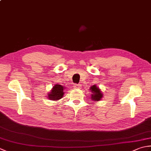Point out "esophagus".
<instances>
[{
  "label": "esophagus",
  "mask_w": 151,
  "mask_h": 151,
  "mask_svg": "<svg viewBox=\"0 0 151 151\" xmlns=\"http://www.w3.org/2000/svg\"><path fill=\"white\" fill-rule=\"evenodd\" d=\"M73 87H74V88H75V89H79L81 87V85H80V84H75V85L73 86Z\"/></svg>",
  "instance_id": "obj_1"
}]
</instances>
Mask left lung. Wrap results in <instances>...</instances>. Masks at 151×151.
<instances>
[{"label": "left lung", "mask_w": 151, "mask_h": 151, "mask_svg": "<svg viewBox=\"0 0 151 151\" xmlns=\"http://www.w3.org/2000/svg\"><path fill=\"white\" fill-rule=\"evenodd\" d=\"M90 90H91V92L93 94L91 95V99L95 101H99L101 100V99L102 97V94L97 87H96V86L94 85L91 87Z\"/></svg>", "instance_id": "8db88e82"}]
</instances>
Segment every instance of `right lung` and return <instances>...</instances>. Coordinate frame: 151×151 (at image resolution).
Instances as JSON below:
<instances>
[{"label":"right lung","instance_id":"1","mask_svg":"<svg viewBox=\"0 0 151 151\" xmlns=\"http://www.w3.org/2000/svg\"><path fill=\"white\" fill-rule=\"evenodd\" d=\"M64 89H65V88H63L62 86L56 84L51 90V92L48 95V97L52 101L59 100L63 97V95L64 94Z\"/></svg>","mask_w":151,"mask_h":151}]
</instances>
